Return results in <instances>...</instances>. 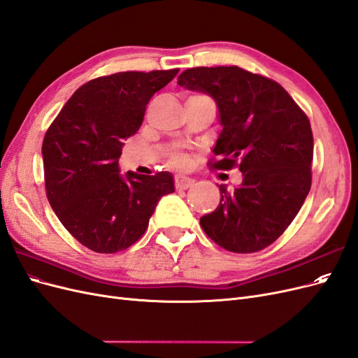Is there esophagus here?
<instances>
[{
	"instance_id": "1",
	"label": "esophagus",
	"mask_w": 358,
	"mask_h": 358,
	"mask_svg": "<svg viewBox=\"0 0 358 358\" xmlns=\"http://www.w3.org/2000/svg\"><path fill=\"white\" fill-rule=\"evenodd\" d=\"M175 185L178 189H188L194 185V179L183 176V175H176L175 176Z\"/></svg>"
}]
</instances>
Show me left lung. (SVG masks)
Masks as SVG:
<instances>
[{
	"label": "left lung",
	"instance_id": "obj_1",
	"mask_svg": "<svg viewBox=\"0 0 358 358\" xmlns=\"http://www.w3.org/2000/svg\"><path fill=\"white\" fill-rule=\"evenodd\" d=\"M178 83L209 94L220 109L216 170L239 167L241 187L200 218L210 239L227 251L251 254L272 245L296 218L312 183L310 122L278 82L241 67H196Z\"/></svg>",
	"mask_w": 358,
	"mask_h": 358
}]
</instances>
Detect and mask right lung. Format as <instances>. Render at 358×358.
<instances>
[{
    "instance_id": "add662e5",
    "label": "right lung",
    "mask_w": 358,
    "mask_h": 358,
    "mask_svg": "<svg viewBox=\"0 0 358 358\" xmlns=\"http://www.w3.org/2000/svg\"><path fill=\"white\" fill-rule=\"evenodd\" d=\"M179 69L122 71L82 85L43 138L46 196L67 231L91 251L115 254L142 237L157 203L175 192L169 171H128L117 161L152 95Z\"/></svg>"
}]
</instances>
